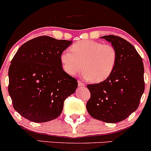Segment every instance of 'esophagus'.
Wrapping results in <instances>:
<instances>
[{"label": "esophagus", "instance_id": "obj_1", "mask_svg": "<svg viewBox=\"0 0 151 151\" xmlns=\"http://www.w3.org/2000/svg\"><path fill=\"white\" fill-rule=\"evenodd\" d=\"M78 85L79 86H85V84L84 82H81V81H78Z\"/></svg>", "mask_w": 151, "mask_h": 151}]
</instances>
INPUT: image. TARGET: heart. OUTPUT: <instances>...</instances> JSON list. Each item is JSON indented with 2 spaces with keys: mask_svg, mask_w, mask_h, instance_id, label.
Listing matches in <instances>:
<instances>
[{
  "mask_svg": "<svg viewBox=\"0 0 151 151\" xmlns=\"http://www.w3.org/2000/svg\"><path fill=\"white\" fill-rule=\"evenodd\" d=\"M71 52L65 50L60 55L62 69L71 76L82 67L81 76L93 82H101L110 77L117 62L115 47L93 40H81L71 47Z\"/></svg>",
  "mask_w": 151,
  "mask_h": 151,
  "instance_id": "obj_1",
  "label": "heart"
}]
</instances>
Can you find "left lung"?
Returning a JSON list of instances; mask_svg holds the SVG:
<instances>
[{"mask_svg": "<svg viewBox=\"0 0 151 151\" xmlns=\"http://www.w3.org/2000/svg\"><path fill=\"white\" fill-rule=\"evenodd\" d=\"M115 47L117 62L108 79L88 84L91 98L86 109L91 117L106 123L125 120L138 109L144 92V67L136 48L124 38L115 35L101 37Z\"/></svg>", "mask_w": 151, "mask_h": 151, "instance_id": "obj_1", "label": "left lung"}]
</instances>
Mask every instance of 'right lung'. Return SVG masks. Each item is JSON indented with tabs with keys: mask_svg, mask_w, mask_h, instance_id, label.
<instances>
[{
	"mask_svg": "<svg viewBox=\"0 0 151 151\" xmlns=\"http://www.w3.org/2000/svg\"><path fill=\"white\" fill-rule=\"evenodd\" d=\"M72 44L41 36L24 43L15 53L8 70V93L22 117L43 123L61 114L65 100L78 86L60 62V55Z\"/></svg>",
	"mask_w": 151,
	"mask_h": 151,
	"instance_id": "right-lung-1",
	"label": "right lung"
}]
</instances>
